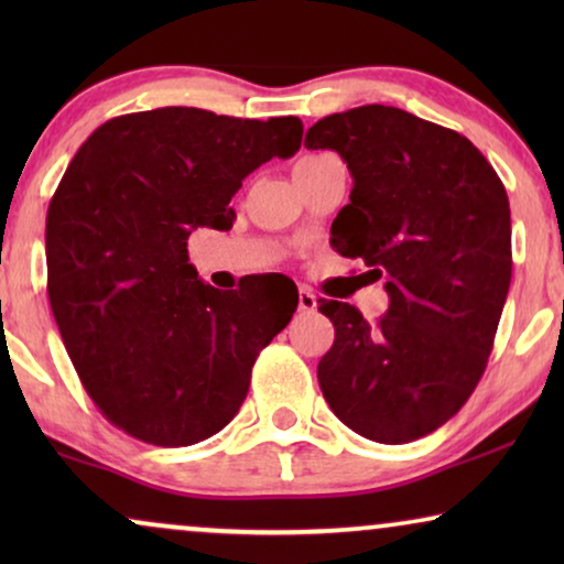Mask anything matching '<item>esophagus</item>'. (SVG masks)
I'll return each instance as SVG.
<instances>
[{
	"label": "esophagus",
	"instance_id": "obj_1",
	"mask_svg": "<svg viewBox=\"0 0 564 564\" xmlns=\"http://www.w3.org/2000/svg\"><path fill=\"white\" fill-rule=\"evenodd\" d=\"M297 307H300V313H313V311H315V307H318V300H315V295H313V292H311V290L300 288Z\"/></svg>",
	"mask_w": 564,
	"mask_h": 564
}]
</instances>
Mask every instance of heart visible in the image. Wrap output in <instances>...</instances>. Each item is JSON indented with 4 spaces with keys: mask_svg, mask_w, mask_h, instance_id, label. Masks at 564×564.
<instances>
[{
    "mask_svg": "<svg viewBox=\"0 0 564 564\" xmlns=\"http://www.w3.org/2000/svg\"><path fill=\"white\" fill-rule=\"evenodd\" d=\"M315 156H321V153H315ZM305 159H311V156H305Z\"/></svg>",
    "mask_w": 564,
    "mask_h": 564,
    "instance_id": "heart-1",
    "label": "heart"
}]
</instances>
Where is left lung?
Here are the masks:
<instances>
[{"mask_svg": "<svg viewBox=\"0 0 564 564\" xmlns=\"http://www.w3.org/2000/svg\"><path fill=\"white\" fill-rule=\"evenodd\" d=\"M305 145L349 166L330 243L365 259L390 295L377 323L318 300L336 328L318 365L323 398L359 436L408 444L444 426L488 365L513 267L506 187L465 135L398 107L328 115Z\"/></svg>", "mask_w": 564, "mask_h": 564, "instance_id": "obj_1", "label": "left lung"}]
</instances>
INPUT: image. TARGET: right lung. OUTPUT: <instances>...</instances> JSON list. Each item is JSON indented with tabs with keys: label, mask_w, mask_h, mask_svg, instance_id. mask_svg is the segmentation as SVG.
Returning <instances> with one entry per match:
<instances>
[{
	"label": "right lung",
	"mask_w": 564,
	"mask_h": 564,
	"mask_svg": "<svg viewBox=\"0 0 564 564\" xmlns=\"http://www.w3.org/2000/svg\"><path fill=\"white\" fill-rule=\"evenodd\" d=\"M303 141L297 118L241 120L159 107L99 126L45 218L48 300L84 390L115 426L156 446L218 434L297 288L267 276L220 292L189 264L197 228H234L230 197Z\"/></svg>",
	"instance_id": "add662e5"
}]
</instances>
